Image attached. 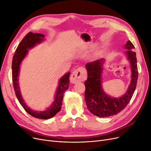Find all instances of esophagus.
I'll use <instances>...</instances> for the list:
<instances>
[{"mask_svg": "<svg viewBox=\"0 0 151 151\" xmlns=\"http://www.w3.org/2000/svg\"><path fill=\"white\" fill-rule=\"evenodd\" d=\"M86 78V71L82 67H80L72 73L70 76V80L71 83L76 84L78 82L84 81Z\"/></svg>", "mask_w": 151, "mask_h": 151, "instance_id": "obj_1", "label": "esophagus"}]
</instances>
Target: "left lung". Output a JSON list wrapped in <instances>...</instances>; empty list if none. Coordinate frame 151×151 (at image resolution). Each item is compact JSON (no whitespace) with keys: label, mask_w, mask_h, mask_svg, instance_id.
I'll return each instance as SVG.
<instances>
[{"label":"left lung","mask_w":151,"mask_h":151,"mask_svg":"<svg viewBox=\"0 0 151 151\" xmlns=\"http://www.w3.org/2000/svg\"><path fill=\"white\" fill-rule=\"evenodd\" d=\"M124 47L127 50L124 54L130 63L132 80L127 92L120 97H111L103 90L102 79L105 62L104 58L86 65L88 78L84 82L86 88L84 98L88 109L94 115L107 117L117 114L125 108L134 94L138 77L136 52H133L134 46L128 41Z\"/></svg>","instance_id":"8db88e82"}]
</instances>
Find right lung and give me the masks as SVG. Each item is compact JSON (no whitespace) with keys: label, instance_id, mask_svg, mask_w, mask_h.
I'll return each instance as SVG.
<instances>
[{"label":"right lung","instance_id":"add662e5","mask_svg":"<svg viewBox=\"0 0 151 151\" xmlns=\"http://www.w3.org/2000/svg\"><path fill=\"white\" fill-rule=\"evenodd\" d=\"M45 36L42 34L32 33L29 32L22 39L21 42L19 44L18 47L15 50V54L13 57L12 60V81L14 83V88L15 91V94L17 99L22 105V106L31 116L37 119H49L54 116L62 108L63 94L65 91L68 89L70 80V72L65 74L58 81V85L55 92L54 101L50 106L44 111H35L31 109L27 104L25 103L21 94L19 89L18 76L19 73L20 65L25 57L27 56L28 50L33 48L36 44L42 42L44 40Z\"/></svg>","mask_w":151,"mask_h":151}]
</instances>
